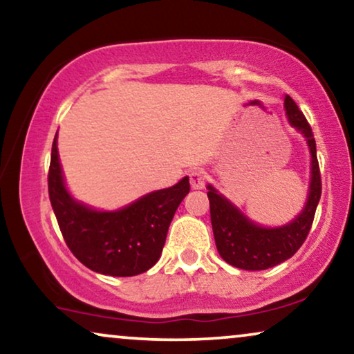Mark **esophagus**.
<instances>
[{"mask_svg":"<svg viewBox=\"0 0 354 354\" xmlns=\"http://www.w3.org/2000/svg\"><path fill=\"white\" fill-rule=\"evenodd\" d=\"M189 183L192 189H204L205 187V171L201 168L192 169L189 173Z\"/></svg>","mask_w":354,"mask_h":354,"instance_id":"obj_1","label":"esophagus"}]
</instances>
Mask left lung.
Masks as SVG:
<instances>
[{
    "mask_svg": "<svg viewBox=\"0 0 354 354\" xmlns=\"http://www.w3.org/2000/svg\"><path fill=\"white\" fill-rule=\"evenodd\" d=\"M285 108L291 126L301 131L308 140L310 158H313L309 199L303 214L286 226L262 228L249 221L223 196L216 194L212 186H209L207 192L216 251L225 262L243 270H266L295 256L308 238L322 194L317 150H315V139L310 124L290 95L285 97Z\"/></svg>",
    "mask_w": 354,
    "mask_h": 354,
    "instance_id": "1",
    "label": "left lung"
}]
</instances>
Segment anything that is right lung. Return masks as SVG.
<instances>
[{"label":"right lung","instance_id":"right-lung-1","mask_svg":"<svg viewBox=\"0 0 354 354\" xmlns=\"http://www.w3.org/2000/svg\"><path fill=\"white\" fill-rule=\"evenodd\" d=\"M189 192V180L155 191L118 212H97L66 191L56 136L51 147L48 194L61 234L79 262L111 277L147 272L162 256L174 212Z\"/></svg>","mask_w":354,"mask_h":354}]
</instances>
